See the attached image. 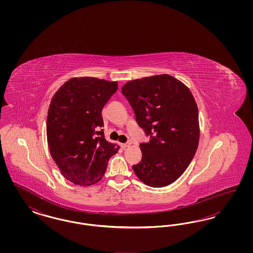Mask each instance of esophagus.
I'll return each mask as SVG.
<instances>
[{
    "label": "esophagus",
    "mask_w": 253,
    "mask_h": 253,
    "mask_svg": "<svg viewBox=\"0 0 253 253\" xmlns=\"http://www.w3.org/2000/svg\"><path fill=\"white\" fill-rule=\"evenodd\" d=\"M131 145V141H128V142H126V143H121V148H123V149H125V148H127V147H129Z\"/></svg>",
    "instance_id": "esophagus-1"
}]
</instances>
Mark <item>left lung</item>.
I'll return each mask as SVG.
<instances>
[{
	"mask_svg": "<svg viewBox=\"0 0 253 253\" xmlns=\"http://www.w3.org/2000/svg\"><path fill=\"white\" fill-rule=\"evenodd\" d=\"M121 90L150 137L139 145L142 158L132 169L150 187L168 186L188 168L198 147V108L193 94L166 74L128 82Z\"/></svg>",
	"mask_w": 253,
	"mask_h": 253,
	"instance_id": "obj_1",
	"label": "left lung"
}]
</instances>
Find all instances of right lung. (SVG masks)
<instances>
[{
	"mask_svg": "<svg viewBox=\"0 0 253 253\" xmlns=\"http://www.w3.org/2000/svg\"><path fill=\"white\" fill-rule=\"evenodd\" d=\"M118 90L117 82L74 78L52 97L46 121L51 157L62 175L76 185L100 180L119 145L104 136L101 111Z\"/></svg>",
	"mask_w": 253,
	"mask_h": 253,
	"instance_id": "1",
	"label": "right lung"
}]
</instances>
